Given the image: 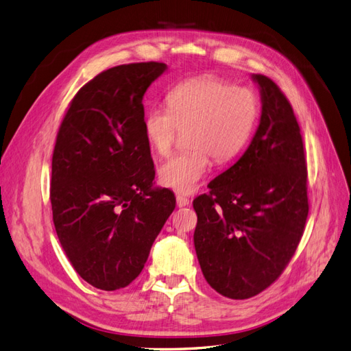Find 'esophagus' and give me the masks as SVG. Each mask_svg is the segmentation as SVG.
Segmentation results:
<instances>
[{
  "label": "esophagus",
  "mask_w": 351,
  "mask_h": 351,
  "mask_svg": "<svg viewBox=\"0 0 351 351\" xmlns=\"http://www.w3.org/2000/svg\"><path fill=\"white\" fill-rule=\"evenodd\" d=\"M176 205H178L179 208L189 206V205H190V200H189V199H186V197H184V195H181V194H178V195H176Z\"/></svg>",
  "instance_id": "esophagus-1"
}]
</instances>
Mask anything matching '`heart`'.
<instances>
[{"label": "heart", "instance_id": "1", "mask_svg": "<svg viewBox=\"0 0 351 351\" xmlns=\"http://www.w3.org/2000/svg\"><path fill=\"white\" fill-rule=\"evenodd\" d=\"M169 109L151 108L143 117V133L151 148L167 156L179 132H186L190 151L176 154L158 169L166 189L191 193L197 189L210 165L233 160L254 132L258 99L245 86L224 79L203 76L184 80L167 94Z\"/></svg>", "mask_w": 351, "mask_h": 351}]
</instances>
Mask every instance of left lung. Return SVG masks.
<instances>
[{
  "label": "left lung",
  "instance_id": "left-lung-1",
  "mask_svg": "<svg viewBox=\"0 0 351 351\" xmlns=\"http://www.w3.org/2000/svg\"><path fill=\"white\" fill-rule=\"evenodd\" d=\"M262 99L256 134L242 157L194 199V248L219 295L248 299L278 278L308 217L306 161L291 106L274 80L252 75Z\"/></svg>",
  "mask_w": 351,
  "mask_h": 351
}]
</instances>
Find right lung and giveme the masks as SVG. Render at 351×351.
I'll list each match as a JSON object with an SVG mask.
<instances>
[{
  "instance_id": "1",
  "label": "right lung",
  "mask_w": 351,
  "mask_h": 351,
  "mask_svg": "<svg viewBox=\"0 0 351 351\" xmlns=\"http://www.w3.org/2000/svg\"><path fill=\"white\" fill-rule=\"evenodd\" d=\"M162 62L118 65L79 89L61 122L52 157L56 234L76 272L112 291L136 280L176 200L154 186L143 133V95Z\"/></svg>"
}]
</instances>
